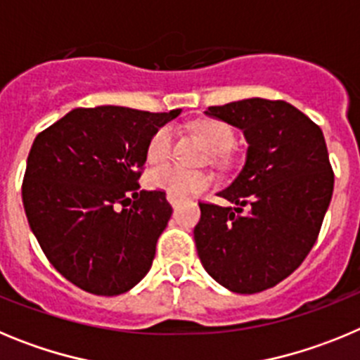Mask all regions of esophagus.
Here are the masks:
<instances>
[{
    "label": "esophagus",
    "mask_w": 360,
    "mask_h": 360,
    "mask_svg": "<svg viewBox=\"0 0 360 360\" xmlns=\"http://www.w3.org/2000/svg\"><path fill=\"white\" fill-rule=\"evenodd\" d=\"M167 202H169L173 207H176L178 203L182 202V198H176V196H173V195H167Z\"/></svg>",
    "instance_id": "esophagus-1"
}]
</instances>
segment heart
Instances as JSON below:
<instances>
[{"label": "heart", "instance_id": "heart-1", "mask_svg": "<svg viewBox=\"0 0 360 360\" xmlns=\"http://www.w3.org/2000/svg\"><path fill=\"white\" fill-rule=\"evenodd\" d=\"M196 131L216 155H225L234 146V131L229 124L219 120H202L196 124ZM173 148V129L169 126L158 129L148 146L149 164H162L169 158ZM146 182L151 189L164 191L176 198L200 195L211 187V176L205 173L187 171L173 164L155 165L146 174Z\"/></svg>", "mask_w": 360, "mask_h": 360}]
</instances>
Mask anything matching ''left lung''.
Wrapping results in <instances>:
<instances>
[{"mask_svg": "<svg viewBox=\"0 0 360 360\" xmlns=\"http://www.w3.org/2000/svg\"><path fill=\"white\" fill-rule=\"evenodd\" d=\"M205 115L240 128L249 148L218 193L231 207L200 203L196 250L221 287L256 294L288 278L316 243L333 193L328 149L319 126L285 101L243 98Z\"/></svg>", "mask_w": 360, "mask_h": 360, "instance_id": "1", "label": "left lung"}]
</instances>
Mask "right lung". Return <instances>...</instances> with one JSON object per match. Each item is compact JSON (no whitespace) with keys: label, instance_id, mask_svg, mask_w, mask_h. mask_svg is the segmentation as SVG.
<instances>
[{"label":"right lung","instance_id":"right-lung-1","mask_svg":"<svg viewBox=\"0 0 360 360\" xmlns=\"http://www.w3.org/2000/svg\"><path fill=\"white\" fill-rule=\"evenodd\" d=\"M180 115L122 106L77 108L28 153L23 205L53 269L95 295H119L151 269L171 218L164 191H141L148 146Z\"/></svg>","mask_w":360,"mask_h":360}]
</instances>
